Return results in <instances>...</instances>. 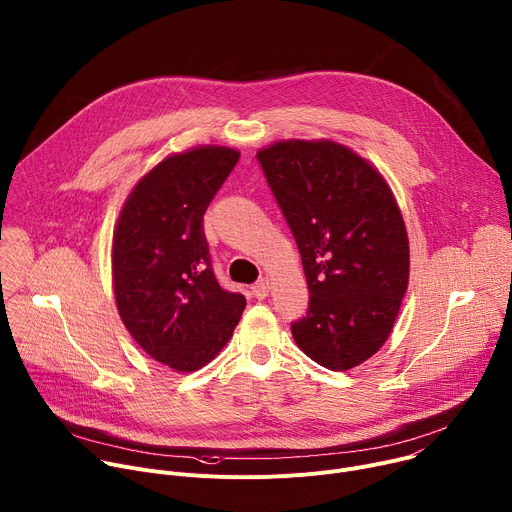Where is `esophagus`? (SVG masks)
I'll return each instance as SVG.
<instances>
[{
    "mask_svg": "<svg viewBox=\"0 0 512 512\" xmlns=\"http://www.w3.org/2000/svg\"><path fill=\"white\" fill-rule=\"evenodd\" d=\"M269 289H271V281H269V277H261L257 283H253V287H251V291H253V296L257 298V300H265L267 296H269Z\"/></svg>",
    "mask_w": 512,
    "mask_h": 512,
    "instance_id": "obj_1",
    "label": "esophagus"
}]
</instances>
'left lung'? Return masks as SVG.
Listing matches in <instances>:
<instances>
[{"mask_svg":"<svg viewBox=\"0 0 512 512\" xmlns=\"http://www.w3.org/2000/svg\"><path fill=\"white\" fill-rule=\"evenodd\" d=\"M298 243L310 289L296 344L348 371L389 338L409 283V239L385 178L346 145L277 141L257 152Z\"/></svg>","mask_w":512,"mask_h":512,"instance_id":"1","label":"left lung"}]
</instances>
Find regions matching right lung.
Masks as SVG:
<instances>
[{
    "instance_id": "obj_1",
    "label": "right lung",
    "mask_w": 512,
    "mask_h": 512,
    "mask_svg": "<svg viewBox=\"0 0 512 512\" xmlns=\"http://www.w3.org/2000/svg\"><path fill=\"white\" fill-rule=\"evenodd\" d=\"M241 154L200 145L145 174L113 233V287L133 340L178 373L202 369L231 340L245 296L218 285L204 212Z\"/></svg>"
}]
</instances>
